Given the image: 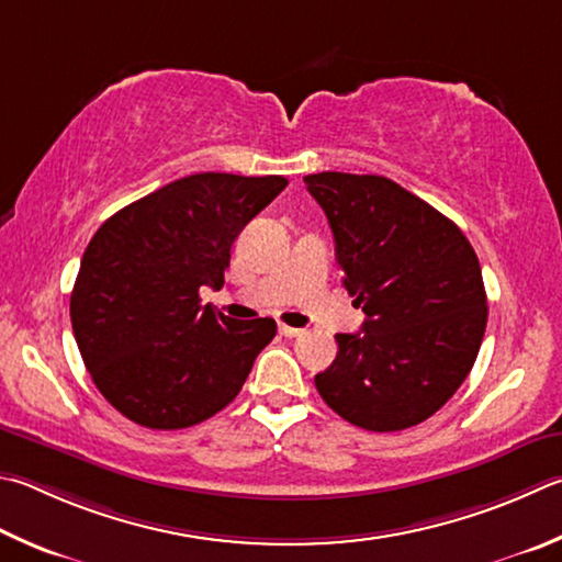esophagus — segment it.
I'll use <instances>...</instances> for the list:
<instances>
[{
	"instance_id": "esophagus-1",
	"label": "esophagus",
	"mask_w": 562,
	"mask_h": 562,
	"mask_svg": "<svg viewBox=\"0 0 562 562\" xmlns=\"http://www.w3.org/2000/svg\"><path fill=\"white\" fill-rule=\"evenodd\" d=\"M280 334H282V336H290V339H292V336H300V334H302V329H297V326L280 324Z\"/></svg>"
}]
</instances>
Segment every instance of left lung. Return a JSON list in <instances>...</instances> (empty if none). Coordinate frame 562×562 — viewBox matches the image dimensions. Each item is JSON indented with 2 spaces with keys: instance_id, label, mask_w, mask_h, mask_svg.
<instances>
[{
  "instance_id": "8db88e82",
  "label": "left lung",
  "mask_w": 562,
  "mask_h": 562,
  "mask_svg": "<svg viewBox=\"0 0 562 562\" xmlns=\"http://www.w3.org/2000/svg\"><path fill=\"white\" fill-rule=\"evenodd\" d=\"M334 233L336 260L366 322L336 334L314 375L344 420L395 432L427 420L472 371L486 329L479 258L462 231L401 183L375 175L304 177Z\"/></svg>"
}]
</instances>
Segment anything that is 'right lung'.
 <instances>
[{"label": "right lung", "mask_w": 562, "mask_h": 562, "mask_svg": "<svg viewBox=\"0 0 562 562\" xmlns=\"http://www.w3.org/2000/svg\"><path fill=\"white\" fill-rule=\"evenodd\" d=\"M288 187L284 177L203 171L110 216L70 292L80 356L105 401L149 430H181L240 393L278 324L201 304L223 288L231 246Z\"/></svg>", "instance_id": "1"}]
</instances>
